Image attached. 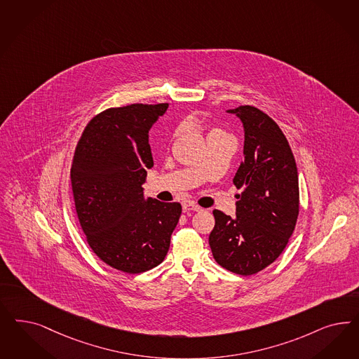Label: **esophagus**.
Wrapping results in <instances>:
<instances>
[{
    "label": "esophagus",
    "instance_id": "esophagus-1",
    "mask_svg": "<svg viewBox=\"0 0 359 359\" xmlns=\"http://www.w3.org/2000/svg\"><path fill=\"white\" fill-rule=\"evenodd\" d=\"M182 210H184V212H190V211H201L202 208L197 206L196 203L189 202V203H184V205H182Z\"/></svg>",
    "mask_w": 359,
    "mask_h": 359
}]
</instances>
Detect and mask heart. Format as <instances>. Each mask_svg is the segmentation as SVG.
Instances as JSON below:
<instances>
[{"instance_id":"heart-1","label":"heart","mask_w":359,"mask_h":359,"mask_svg":"<svg viewBox=\"0 0 359 359\" xmlns=\"http://www.w3.org/2000/svg\"><path fill=\"white\" fill-rule=\"evenodd\" d=\"M218 132H222V130H219V129H212V130L208 133V136H210V135H212V133H218Z\"/></svg>"}]
</instances>
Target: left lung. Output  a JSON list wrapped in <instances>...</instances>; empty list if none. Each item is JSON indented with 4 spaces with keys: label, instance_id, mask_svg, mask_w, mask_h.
<instances>
[{
    "label": "left lung",
    "instance_id": "left-lung-1",
    "mask_svg": "<svg viewBox=\"0 0 359 359\" xmlns=\"http://www.w3.org/2000/svg\"><path fill=\"white\" fill-rule=\"evenodd\" d=\"M227 112L243 123V161L232 181L242 194L233 217L212 211L208 244L219 266L250 276L272 264L288 244L299 217V174L288 140L269 116L252 105Z\"/></svg>",
    "mask_w": 359,
    "mask_h": 359
}]
</instances>
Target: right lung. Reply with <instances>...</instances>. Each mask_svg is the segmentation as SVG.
Segmentation results:
<instances>
[{
  "label": "right lung",
  "instance_id": "right-lung-1",
  "mask_svg": "<svg viewBox=\"0 0 359 359\" xmlns=\"http://www.w3.org/2000/svg\"><path fill=\"white\" fill-rule=\"evenodd\" d=\"M169 104L105 109L83 130L71 165L81 230L93 252L115 269L141 273L161 264L181 217L180 203L144 197L153 166L149 130Z\"/></svg>",
  "mask_w": 359,
  "mask_h": 359
}]
</instances>
